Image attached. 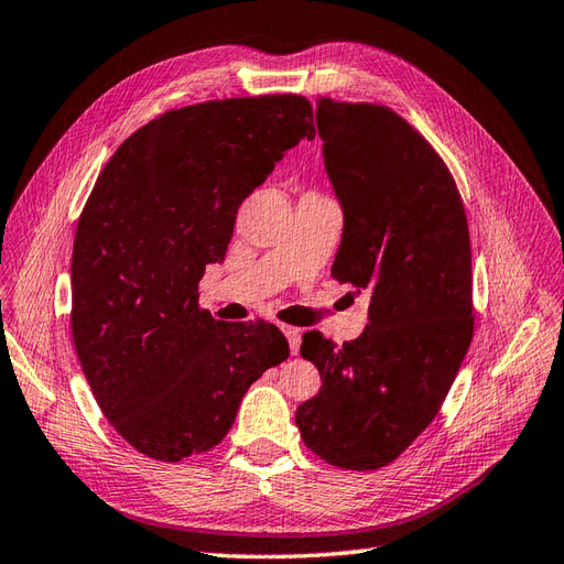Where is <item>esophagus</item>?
Instances as JSON below:
<instances>
[{
  "mask_svg": "<svg viewBox=\"0 0 564 564\" xmlns=\"http://www.w3.org/2000/svg\"><path fill=\"white\" fill-rule=\"evenodd\" d=\"M282 333H284L286 339H290V351H292V356H296V354H299V345H301V329H299V327H292V325H284Z\"/></svg>",
  "mask_w": 564,
  "mask_h": 564,
  "instance_id": "34e87169",
  "label": "esophagus"
}]
</instances>
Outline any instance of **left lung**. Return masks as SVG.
<instances>
[{
	"label": "left lung",
	"instance_id": "8db88e82",
	"mask_svg": "<svg viewBox=\"0 0 564 564\" xmlns=\"http://www.w3.org/2000/svg\"><path fill=\"white\" fill-rule=\"evenodd\" d=\"M315 123L345 210L333 278L368 290L370 306L341 347L304 335L321 392L296 425L327 464L370 471L429 429L471 345L469 227L445 162L390 107L321 98Z\"/></svg>",
	"mask_w": 564,
	"mask_h": 564
}]
</instances>
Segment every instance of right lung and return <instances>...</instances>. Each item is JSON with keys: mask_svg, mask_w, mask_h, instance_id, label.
Here are the masks:
<instances>
[{"mask_svg": "<svg viewBox=\"0 0 564 564\" xmlns=\"http://www.w3.org/2000/svg\"><path fill=\"white\" fill-rule=\"evenodd\" d=\"M301 95L172 109L123 141L78 217L72 333L115 431L141 455L182 462L229 433L246 390L290 356L265 321L198 308L243 198L290 148L313 139Z\"/></svg>", "mask_w": 564, "mask_h": 564, "instance_id": "add662e5", "label": "right lung"}]
</instances>
